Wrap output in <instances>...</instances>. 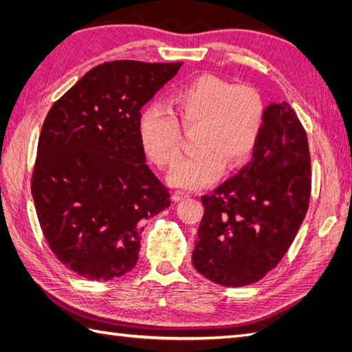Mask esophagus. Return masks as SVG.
Instances as JSON below:
<instances>
[{"mask_svg":"<svg viewBox=\"0 0 352 352\" xmlns=\"http://www.w3.org/2000/svg\"><path fill=\"white\" fill-rule=\"evenodd\" d=\"M190 192H184V190H175L174 195H172V199L174 201H183V199H188L190 198Z\"/></svg>","mask_w":352,"mask_h":352,"instance_id":"1","label":"esophagus"}]
</instances>
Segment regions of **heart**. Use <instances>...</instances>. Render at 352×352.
I'll list each match as a JSON object with an SVG mask.
<instances>
[{"instance_id": "heart-1", "label": "heart", "mask_w": 352, "mask_h": 352, "mask_svg": "<svg viewBox=\"0 0 352 352\" xmlns=\"http://www.w3.org/2000/svg\"><path fill=\"white\" fill-rule=\"evenodd\" d=\"M198 125L195 151L183 155L169 175L175 188L201 189L214 183L226 168L250 160L265 121V104L250 86H234L221 77L199 76L172 95V110L148 104L138 124L140 145L157 166L169 168L180 153V124Z\"/></svg>"}]
</instances>
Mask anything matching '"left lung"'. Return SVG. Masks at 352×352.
Masks as SVG:
<instances>
[{"label": "left lung", "instance_id": "1", "mask_svg": "<svg viewBox=\"0 0 352 352\" xmlns=\"http://www.w3.org/2000/svg\"><path fill=\"white\" fill-rule=\"evenodd\" d=\"M307 134L289 102H271L251 163L201 197L204 216L192 254L213 283L241 287L280 263L309 208Z\"/></svg>", "mask_w": 352, "mask_h": 352}]
</instances>
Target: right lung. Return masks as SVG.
Returning <instances> with one entry per match:
<instances>
[{
	"label": "right lung",
	"mask_w": 352,
	"mask_h": 352,
	"mask_svg": "<svg viewBox=\"0 0 352 352\" xmlns=\"http://www.w3.org/2000/svg\"><path fill=\"white\" fill-rule=\"evenodd\" d=\"M182 65L102 63L45 118L33 201L51 251L80 276L107 281L131 271L145 221L170 206L146 164L138 124L140 109Z\"/></svg>",
	"instance_id": "1"
}]
</instances>
